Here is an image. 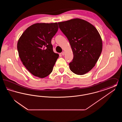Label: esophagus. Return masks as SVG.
Instances as JSON below:
<instances>
[{
    "label": "esophagus",
    "mask_w": 122,
    "mask_h": 122,
    "mask_svg": "<svg viewBox=\"0 0 122 122\" xmlns=\"http://www.w3.org/2000/svg\"><path fill=\"white\" fill-rule=\"evenodd\" d=\"M61 54H62L63 56H64V55L65 54V52H61Z\"/></svg>",
    "instance_id": "obj_1"
}]
</instances>
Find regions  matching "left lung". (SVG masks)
<instances>
[{
    "instance_id": "1",
    "label": "left lung",
    "mask_w": 122,
    "mask_h": 122,
    "mask_svg": "<svg viewBox=\"0 0 122 122\" xmlns=\"http://www.w3.org/2000/svg\"><path fill=\"white\" fill-rule=\"evenodd\" d=\"M59 27L70 42L74 58L70 69L76 75H84L98 61L102 42L98 30L92 24L80 19L58 22Z\"/></svg>"
}]
</instances>
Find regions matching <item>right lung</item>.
I'll return each mask as SVG.
<instances>
[{"mask_svg": "<svg viewBox=\"0 0 122 122\" xmlns=\"http://www.w3.org/2000/svg\"><path fill=\"white\" fill-rule=\"evenodd\" d=\"M58 29L57 23L35 24L26 29L19 39V57L33 76L42 78L52 72L59 55L53 52L51 40Z\"/></svg>", "mask_w": 122, "mask_h": 122, "instance_id": "1", "label": "right lung"}]
</instances>
